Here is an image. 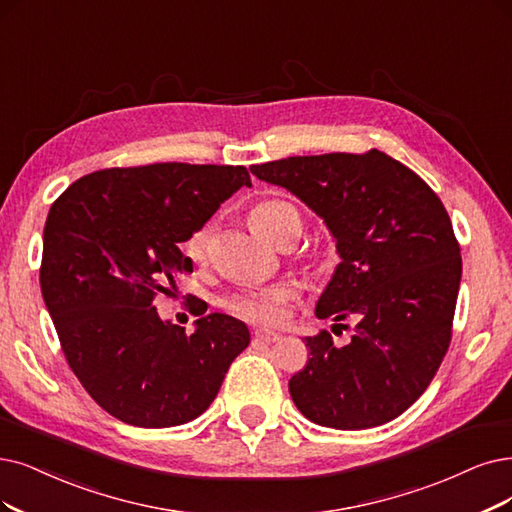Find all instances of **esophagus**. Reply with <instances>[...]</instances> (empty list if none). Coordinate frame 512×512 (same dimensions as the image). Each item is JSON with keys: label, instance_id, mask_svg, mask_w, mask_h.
Returning <instances> with one entry per match:
<instances>
[{"label": "esophagus", "instance_id": "esophagus-1", "mask_svg": "<svg viewBox=\"0 0 512 512\" xmlns=\"http://www.w3.org/2000/svg\"><path fill=\"white\" fill-rule=\"evenodd\" d=\"M253 337L257 339V342H263V344H272V342H278V339H280L278 333L268 331V329H255Z\"/></svg>", "mask_w": 512, "mask_h": 512}]
</instances>
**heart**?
Instances as JSON below:
<instances>
[{"label": "heart", "mask_w": 512, "mask_h": 512, "mask_svg": "<svg viewBox=\"0 0 512 512\" xmlns=\"http://www.w3.org/2000/svg\"><path fill=\"white\" fill-rule=\"evenodd\" d=\"M251 223L263 238L272 240L278 246H287L289 242L297 240L301 230V219L295 206L282 200L259 202L251 211ZM208 236H211V230L200 227L198 232L185 240V253L189 259L196 263L206 259ZM295 297L297 287L291 285V282H280V285H272L266 289L242 291L225 297L223 308L238 318L274 327L287 318V306Z\"/></svg>", "instance_id": "obj_1"}]
</instances>
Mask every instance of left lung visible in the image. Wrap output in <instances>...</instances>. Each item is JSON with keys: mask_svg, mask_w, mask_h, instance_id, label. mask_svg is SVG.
Wrapping results in <instances>:
<instances>
[{"mask_svg": "<svg viewBox=\"0 0 512 512\" xmlns=\"http://www.w3.org/2000/svg\"><path fill=\"white\" fill-rule=\"evenodd\" d=\"M251 173L287 187L323 217L342 257L318 318L356 320L346 346L306 337L310 358L289 382L314 424L382 426L420 399L451 342L460 244L439 196L384 151L293 156ZM337 327V325H335Z\"/></svg>", "mask_w": 512, "mask_h": 512, "instance_id": "8db88e82", "label": "left lung"}]
</instances>
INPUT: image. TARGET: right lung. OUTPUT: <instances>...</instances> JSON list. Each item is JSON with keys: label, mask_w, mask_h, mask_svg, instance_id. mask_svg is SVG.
<instances>
[{"label": "right lung", "mask_w": 512, "mask_h": 512, "mask_svg": "<svg viewBox=\"0 0 512 512\" xmlns=\"http://www.w3.org/2000/svg\"><path fill=\"white\" fill-rule=\"evenodd\" d=\"M242 185L244 166L160 162L90 173L54 200L40 285L71 371L113 418L139 428L196 420L215 401L244 323L196 310V331L160 320L192 259L179 244Z\"/></svg>", "instance_id": "1"}]
</instances>
